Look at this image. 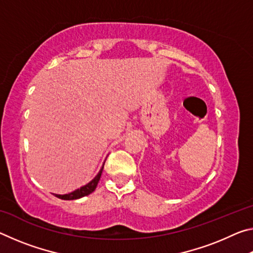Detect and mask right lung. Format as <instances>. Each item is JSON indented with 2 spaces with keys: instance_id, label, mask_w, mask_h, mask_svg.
Instances as JSON below:
<instances>
[{
  "instance_id": "add662e5",
  "label": "right lung",
  "mask_w": 253,
  "mask_h": 253,
  "mask_svg": "<svg viewBox=\"0 0 253 253\" xmlns=\"http://www.w3.org/2000/svg\"><path fill=\"white\" fill-rule=\"evenodd\" d=\"M104 165H102V168L100 169L99 173L96 175V177L93 178L91 182H89L88 184H85L84 186L80 187V188H78V190H76L74 192H71V193H69V194H65V195L55 194V196H57V198H59V199H61V200H77V199L84 198V196L92 193V192L96 190V187L98 185V182H99L101 173H102V169H104Z\"/></svg>"
}]
</instances>
